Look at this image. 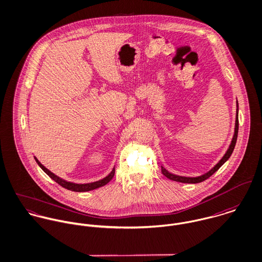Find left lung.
I'll list each match as a JSON object with an SVG mask.
<instances>
[{"instance_id":"8db88e82","label":"left lung","mask_w":262,"mask_h":262,"mask_svg":"<svg viewBox=\"0 0 262 262\" xmlns=\"http://www.w3.org/2000/svg\"><path fill=\"white\" fill-rule=\"evenodd\" d=\"M237 134H238V102L236 101V118H235V127H234V134H233V137H232V140L230 142V145L228 147V149L226 150L225 154L222 156V158L215 164L214 166L212 167L209 171H207L206 173L202 174V175H199V176H196V177H188V176H180V175H176V174H173L171 172H169L167 169H165L164 167L161 166V172L164 176H166L168 179L170 180H173V181H177V182H181V183H192V184H195V183H199V182H202L204 181L205 179L209 178L213 173H215L220 167L222 166L228 159L229 157L231 156L233 150H234V147H235V144H236V140H237Z\"/></svg>"}]
</instances>
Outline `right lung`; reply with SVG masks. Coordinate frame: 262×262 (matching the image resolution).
I'll return each mask as SVG.
<instances>
[{
  "label": "right lung",
  "mask_w": 262,
  "mask_h": 262,
  "mask_svg": "<svg viewBox=\"0 0 262 262\" xmlns=\"http://www.w3.org/2000/svg\"><path fill=\"white\" fill-rule=\"evenodd\" d=\"M36 162L38 163V165L41 167V169L47 174L48 176H50L55 182H57L59 185H61L62 187L68 189V190L75 191V192H86V191L94 190L99 187H102L104 185H106L108 182L111 181V179L114 177L115 174V167H113L112 171L103 179H100L95 182H90V183H74V182H70L67 181L59 176H57L56 174H54L53 172H51L49 169L44 166L43 164H41V162L34 156Z\"/></svg>",
  "instance_id": "right-lung-1"
}]
</instances>
